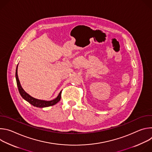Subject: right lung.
<instances>
[{
    "instance_id": "1",
    "label": "right lung",
    "mask_w": 152,
    "mask_h": 152,
    "mask_svg": "<svg viewBox=\"0 0 152 152\" xmlns=\"http://www.w3.org/2000/svg\"><path fill=\"white\" fill-rule=\"evenodd\" d=\"M17 67H18V65L16 68V72H15V77H16V81H17V84L18 86V91L21 95V96L25 100L28 102L29 103L32 104L33 106L38 107H48L50 106H53L57 103L60 100L61 97V93L62 91L59 93V95L58 97L50 101H45V100H38L37 99H35L32 97H31L30 95H29L28 93H26L23 89L21 87V86L20 85L18 77V75H17Z\"/></svg>"
}]
</instances>
